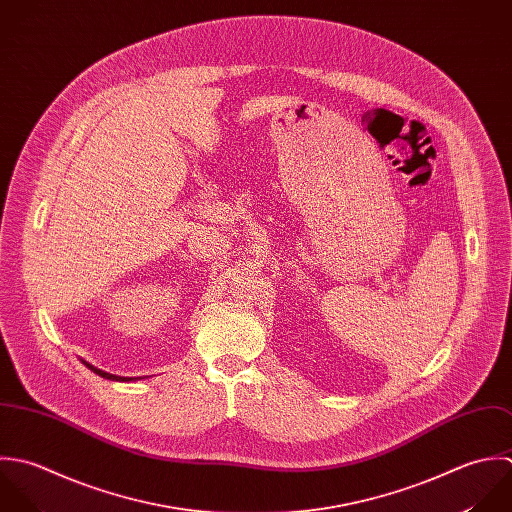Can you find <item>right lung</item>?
<instances>
[{"instance_id": "obj_1", "label": "right lung", "mask_w": 512, "mask_h": 512, "mask_svg": "<svg viewBox=\"0 0 512 512\" xmlns=\"http://www.w3.org/2000/svg\"><path fill=\"white\" fill-rule=\"evenodd\" d=\"M91 371H95L97 375H101V377H105V379H111V381H133V379H139V377H121V375H111V373H107V371H103V369H97V367H93L91 363H87V361H83Z\"/></svg>"}]
</instances>
